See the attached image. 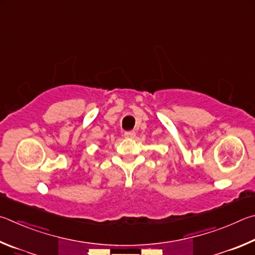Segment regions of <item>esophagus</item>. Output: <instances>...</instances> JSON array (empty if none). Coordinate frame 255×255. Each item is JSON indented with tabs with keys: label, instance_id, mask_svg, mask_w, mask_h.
<instances>
[{
	"label": "esophagus",
	"instance_id": "1",
	"mask_svg": "<svg viewBox=\"0 0 255 255\" xmlns=\"http://www.w3.org/2000/svg\"><path fill=\"white\" fill-rule=\"evenodd\" d=\"M124 136L128 137V139H132V137L135 136V132L134 131H125Z\"/></svg>",
	"mask_w": 255,
	"mask_h": 255
}]
</instances>
